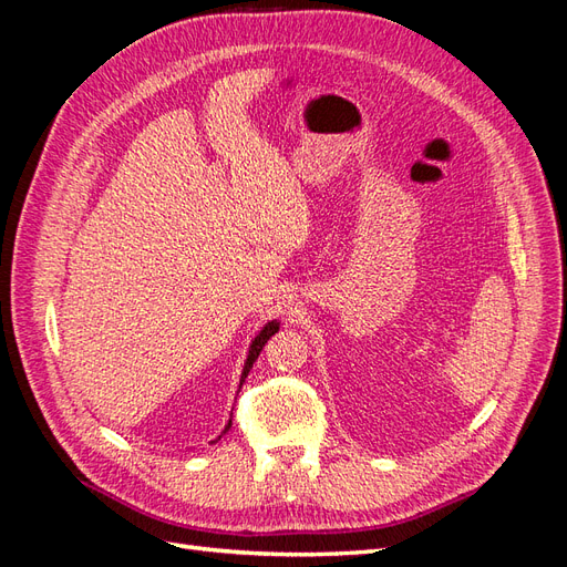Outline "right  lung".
<instances>
[{"mask_svg": "<svg viewBox=\"0 0 567 567\" xmlns=\"http://www.w3.org/2000/svg\"><path fill=\"white\" fill-rule=\"evenodd\" d=\"M279 331V321H269L265 329L255 336V340H252V346H250V350H248V359H246V367H244V373H241V385H244V381H246V375H248V371L252 369V362L257 357H260V352H262V348H265V342ZM231 427V421L227 423V427H225V433L229 431Z\"/></svg>", "mask_w": 567, "mask_h": 567, "instance_id": "1", "label": "right lung"}]
</instances>
